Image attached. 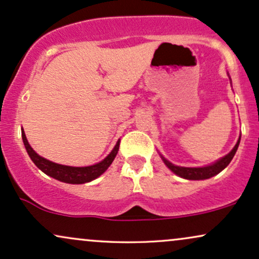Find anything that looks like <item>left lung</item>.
<instances>
[{
    "instance_id": "1",
    "label": "left lung",
    "mask_w": 259,
    "mask_h": 259,
    "mask_svg": "<svg viewBox=\"0 0 259 259\" xmlns=\"http://www.w3.org/2000/svg\"><path fill=\"white\" fill-rule=\"evenodd\" d=\"M240 139L237 140L236 145L233 150L229 152L227 156H224L223 158L218 159L215 163L210 165H206V167H200V168H186V167H179V165H174L173 163H170L169 160H167L163 156L162 159L164 162V164L173 171L174 174L179 175L180 178H184V179H189V180H204V179H209V178L214 177V175L219 174L223 169H225L229 165V163L231 162V159L234 158L235 153H236L237 147H239L240 144Z\"/></svg>"
}]
</instances>
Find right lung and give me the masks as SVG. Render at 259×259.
Masks as SVG:
<instances>
[{"instance_id": "1", "label": "right lung", "mask_w": 259, "mask_h": 259, "mask_svg": "<svg viewBox=\"0 0 259 259\" xmlns=\"http://www.w3.org/2000/svg\"><path fill=\"white\" fill-rule=\"evenodd\" d=\"M22 138L24 146L26 148L29 157H30L35 165L42 170L45 174L49 177L57 179L59 181H63L67 184H85L89 181H92L96 178H99L101 174H103L108 169L109 165L114 160L115 156H117L118 151H119V142L118 140L117 145L112 150V152L106 157L105 159L101 160L100 163H96L94 165H89V167H69V165L58 164V163H53L51 160L44 158V157L38 156V154L32 150L30 145H29L28 140H26L24 130H22Z\"/></svg>"}]
</instances>
